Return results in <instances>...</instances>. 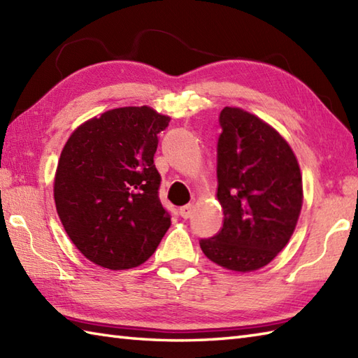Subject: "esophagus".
<instances>
[{
    "instance_id": "1",
    "label": "esophagus",
    "mask_w": 358,
    "mask_h": 358,
    "mask_svg": "<svg viewBox=\"0 0 358 358\" xmlns=\"http://www.w3.org/2000/svg\"><path fill=\"white\" fill-rule=\"evenodd\" d=\"M192 214H194V206H192V204H187V206H183V208L180 209V215L183 217L185 220L191 218Z\"/></svg>"
}]
</instances>
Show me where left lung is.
<instances>
[{
	"label": "left lung",
	"instance_id": "8db88e82",
	"mask_svg": "<svg viewBox=\"0 0 358 358\" xmlns=\"http://www.w3.org/2000/svg\"><path fill=\"white\" fill-rule=\"evenodd\" d=\"M217 146L223 227L200 240L210 262L235 272L269 264L287 245L303 206V180L289 143L254 113L224 108Z\"/></svg>",
	"mask_w": 358,
	"mask_h": 358
}]
</instances>
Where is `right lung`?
<instances>
[{
	"label": "right lung",
	"mask_w": 358,
	"mask_h": 358,
	"mask_svg": "<svg viewBox=\"0 0 358 358\" xmlns=\"http://www.w3.org/2000/svg\"><path fill=\"white\" fill-rule=\"evenodd\" d=\"M169 121L149 106H127L85 121L66 141L53 199L66 234L89 262L136 268L169 229L154 164L158 134Z\"/></svg>",
	"instance_id": "add662e5"
}]
</instances>
